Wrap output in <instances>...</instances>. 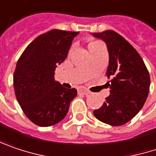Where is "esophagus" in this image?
I'll return each instance as SVG.
<instances>
[{
	"mask_svg": "<svg viewBox=\"0 0 156 156\" xmlns=\"http://www.w3.org/2000/svg\"><path fill=\"white\" fill-rule=\"evenodd\" d=\"M78 93H81V94H85V95H87V94H90V91H89L88 89L85 88V87H80V88L78 89Z\"/></svg>",
	"mask_w": 156,
	"mask_h": 156,
	"instance_id": "esophagus-1",
	"label": "esophagus"
}]
</instances>
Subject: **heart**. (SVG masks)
<instances>
[{
  "label": "heart",
  "instance_id": "b5f03b06",
  "mask_svg": "<svg viewBox=\"0 0 156 156\" xmlns=\"http://www.w3.org/2000/svg\"><path fill=\"white\" fill-rule=\"evenodd\" d=\"M101 45H104L101 42H98V41H95V42H92L89 44L88 45V49H91L93 47H96V46H101Z\"/></svg>",
  "mask_w": 156,
  "mask_h": 156
}]
</instances>
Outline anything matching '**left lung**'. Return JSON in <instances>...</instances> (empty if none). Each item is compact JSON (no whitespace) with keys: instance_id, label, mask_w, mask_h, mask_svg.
<instances>
[{"instance_id":"left-lung-1","label":"left lung","mask_w":156,"mask_h":156,"mask_svg":"<svg viewBox=\"0 0 156 156\" xmlns=\"http://www.w3.org/2000/svg\"><path fill=\"white\" fill-rule=\"evenodd\" d=\"M92 35L106 44L109 52L106 75L112 78L109 84V96L101 108L94 111V115L111 126H121L134 118L147 98L148 70L139 53L115 31Z\"/></svg>"}]
</instances>
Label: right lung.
Segmentation results:
<instances>
[{
    "instance_id": "right-lung-1",
    "label": "right lung",
    "mask_w": 156,
    "mask_h": 156,
    "mask_svg": "<svg viewBox=\"0 0 156 156\" xmlns=\"http://www.w3.org/2000/svg\"><path fill=\"white\" fill-rule=\"evenodd\" d=\"M78 32L52 29L42 34L25 49L14 71L17 100L26 116L40 127L62 120L77 89H68L54 79L57 65L66 59Z\"/></svg>"
}]
</instances>
